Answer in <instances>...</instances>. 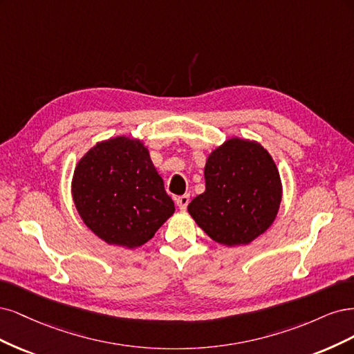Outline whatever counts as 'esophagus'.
<instances>
[{
    "mask_svg": "<svg viewBox=\"0 0 354 354\" xmlns=\"http://www.w3.org/2000/svg\"><path fill=\"white\" fill-rule=\"evenodd\" d=\"M175 203H176V206L179 207V210H185L187 209V206H188V203H189V196H179V197H176L175 198Z\"/></svg>",
    "mask_w": 354,
    "mask_h": 354,
    "instance_id": "obj_1",
    "label": "esophagus"
}]
</instances>
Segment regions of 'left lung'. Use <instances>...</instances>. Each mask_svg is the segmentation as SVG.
Returning <instances> with one entry per match:
<instances>
[{
    "mask_svg": "<svg viewBox=\"0 0 354 354\" xmlns=\"http://www.w3.org/2000/svg\"><path fill=\"white\" fill-rule=\"evenodd\" d=\"M206 189L188 213L213 241L245 245L275 222L282 201L279 170L266 148L232 136L216 147L204 166Z\"/></svg>",
    "mask_w": 354,
    "mask_h": 354,
    "instance_id": "obj_1",
    "label": "left lung"
}]
</instances>
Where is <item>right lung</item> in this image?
I'll return each instance as SVG.
<instances>
[{
  "instance_id": "add662e5",
  "label": "right lung",
  "mask_w": 354,
  "mask_h": 354,
  "mask_svg": "<svg viewBox=\"0 0 354 354\" xmlns=\"http://www.w3.org/2000/svg\"><path fill=\"white\" fill-rule=\"evenodd\" d=\"M71 189L88 230L128 250L150 241L175 213L148 147L128 135L91 147L75 166Z\"/></svg>"
}]
</instances>
